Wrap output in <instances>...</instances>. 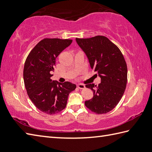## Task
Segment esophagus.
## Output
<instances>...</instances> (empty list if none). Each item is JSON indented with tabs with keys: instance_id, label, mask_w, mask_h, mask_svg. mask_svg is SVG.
I'll return each instance as SVG.
<instances>
[{
	"instance_id": "34e87169",
	"label": "esophagus",
	"mask_w": 152,
	"mask_h": 152,
	"mask_svg": "<svg viewBox=\"0 0 152 152\" xmlns=\"http://www.w3.org/2000/svg\"><path fill=\"white\" fill-rule=\"evenodd\" d=\"M77 87L79 88V89H83L85 87H86V86H84L83 84H82V83H79V84H77Z\"/></svg>"
}]
</instances>
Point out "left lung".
I'll list each match as a JSON object with an SVG mask.
<instances>
[{
  "instance_id": "left-lung-1",
  "label": "left lung",
  "mask_w": 152,
  "mask_h": 152,
  "mask_svg": "<svg viewBox=\"0 0 152 152\" xmlns=\"http://www.w3.org/2000/svg\"><path fill=\"white\" fill-rule=\"evenodd\" d=\"M77 45L86 53L90 66L98 72L101 83L86 85L93 91L92 99L86 106L95 113L105 114L113 109L121 100L126 87L128 69L118 47L103 36L76 38Z\"/></svg>"
}]
</instances>
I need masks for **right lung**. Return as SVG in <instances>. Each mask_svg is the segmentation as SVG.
<instances>
[{
	"mask_svg": "<svg viewBox=\"0 0 152 152\" xmlns=\"http://www.w3.org/2000/svg\"><path fill=\"white\" fill-rule=\"evenodd\" d=\"M72 42L45 38L30 51L24 63L23 78L27 94L35 106L46 114L54 115L63 110L70 93L76 88L70 82L59 83L50 79L56 58Z\"/></svg>",
	"mask_w": 152,
	"mask_h": 152,
	"instance_id": "add662e5",
	"label": "right lung"
}]
</instances>
